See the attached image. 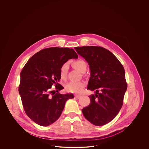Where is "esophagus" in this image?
Here are the masks:
<instances>
[{"instance_id": "34e87169", "label": "esophagus", "mask_w": 149, "mask_h": 149, "mask_svg": "<svg viewBox=\"0 0 149 149\" xmlns=\"http://www.w3.org/2000/svg\"><path fill=\"white\" fill-rule=\"evenodd\" d=\"M75 97L77 98V99H79L81 97V95H75Z\"/></svg>"}]
</instances>
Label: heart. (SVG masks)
Masks as SVG:
<instances>
[{
  "mask_svg": "<svg viewBox=\"0 0 149 149\" xmlns=\"http://www.w3.org/2000/svg\"><path fill=\"white\" fill-rule=\"evenodd\" d=\"M72 67L78 71L83 72L86 69V63L82 59L75 61L72 63ZM68 66L67 63L63 64L60 69V75L62 79L66 78L67 74L68 71ZM84 86L83 82H71L67 84L66 89L67 91L72 93H79L82 91L83 88Z\"/></svg>",
  "mask_w": 149,
  "mask_h": 149,
  "instance_id": "1",
  "label": "heart"
}]
</instances>
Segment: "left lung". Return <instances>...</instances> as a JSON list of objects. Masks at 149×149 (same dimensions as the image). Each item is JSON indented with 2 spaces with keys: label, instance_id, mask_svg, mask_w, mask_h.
<instances>
[{
  "label": "left lung",
  "instance_id": "obj_1",
  "mask_svg": "<svg viewBox=\"0 0 149 149\" xmlns=\"http://www.w3.org/2000/svg\"><path fill=\"white\" fill-rule=\"evenodd\" d=\"M87 62L90 78L87 89L95 91L89 96L90 104L82 110L85 118L95 126L112 120L120 111L127 90L125 69L116 56L103 47H75Z\"/></svg>",
  "mask_w": 149,
  "mask_h": 149
}]
</instances>
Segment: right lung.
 Returning a JSON list of instances; mask_svg holds the SVG:
<instances>
[{
	"label": "right lung",
	"mask_w": 149,
	"mask_h": 149,
	"mask_svg": "<svg viewBox=\"0 0 149 149\" xmlns=\"http://www.w3.org/2000/svg\"><path fill=\"white\" fill-rule=\"evenodd\" d=\"M78 58L72 49L47 48L34 54L23 68L19 93L26 114L36 123L51 125L60 117L67 100L74 98L72 94L59 93L63 87L58 82L61 66L68 59ZM54 84L55 92L50 90Z\"/></svg>",
	"instance_id": "1"
}]
</instances>
